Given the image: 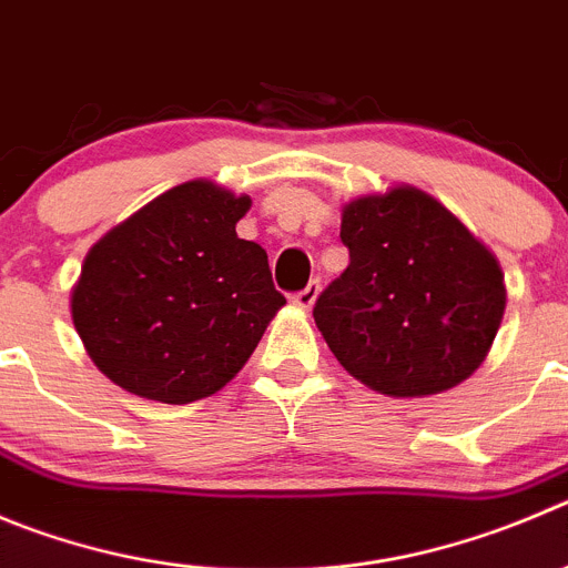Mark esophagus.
<instances>
[{"label":"esophagus","instance_id":"1","mask_svg":"<svg viewBox=\"0 0 568 568\" xmlns=\"http://www.w3.org/2000/svg\"><path fill=\"white\" fill-rule=\"evenodd\" d=\"M320 291H322L320 280H311V283L305 285V288L296 291V294L291 296V302H294V305H296V308H300V311H311V308H314L316 296H320Z\"/></svg>","mask_w":568,"mask_h":568}]
</instances>
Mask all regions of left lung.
Wrapping results in <instances>:
<instances>
[{
	"mask_svg": "<svg viewBox=\"0 0 568 568\" xmlns=\"http://www.w3.org/2000/svg\"><path fill=\"white\" fill-rule=\"evenodd\" d=\"M349 266L314 320L344 369L389 397H428L481 367L507 305L499 260L426 190L395 184L342 206Z\"/></svg>",
	"mask_w": 568,
	"mask_h": 568,
	"instance_id": "left-lung-1",
	"label": "left lung"
}]
</instances>
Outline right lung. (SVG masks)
Wrapping results in <instances>:
<instances>
[{"label":"right lung","mask_w":568,"mask_h":568,"mask_svg":"<svg viewBox=\"0 0 568 568\" xmlns=\"http://www.w3.org/2000/svg\"><path fill=\"white\" fill-rule=\"evenodd\" d=\"M248 206V195L193 179L89 248L69 308L105 378L184 406L241 373L285 305L266 248L235 232Z\"/></svg>","instance_id":"right-lung-1"}]
</instances>
